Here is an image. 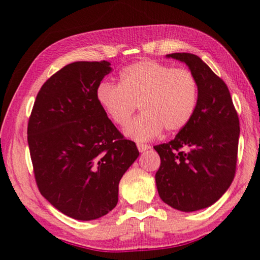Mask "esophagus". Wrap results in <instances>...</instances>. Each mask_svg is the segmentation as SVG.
Listing matches in <instances>:
<instances>
[{
	"label": "esophagus",
	"mask_w": 260,
	"mask_h": 260,
	"mask_svg": "<svg viewBox=\"0 0 260 260\" xmlns=\"http://www.w3.org/2000/svg\"><path fill=\"white\" fill-rule=\"evenodd\" d=\"M136 146H138V149H139L140 152H143V151L148 150V149H150V146H149V144H144V143H141V142L136 143Z\"/></svg>",
	"instance_id": "esophagus-1"
}]
</instances>
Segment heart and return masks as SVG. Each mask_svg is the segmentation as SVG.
Here are the masks:
<instances>
[{"mask_svg":"<svg viewBox=\"0 0 260 260\" xmlns=\"http://www.w3.org/2000/svg\"><path fill=\"white\" fill-rule=\"evenodd\" d=\"M199 87L187 69L155 60H140L122 70L119 85L102 82L96 90L101 108L114 124L124 126L138 110L143 112L126 126L127 136L136 141L153 139L183 129L195 112Z\"/></svg>","mask_w":260,"mask_h":260,"instance_id":"b5f03b06","label":"heart"}]
</instances>
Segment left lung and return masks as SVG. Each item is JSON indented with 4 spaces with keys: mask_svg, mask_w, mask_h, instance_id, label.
<instances>
[{
    "mask_svg": "<svg viewBox=\"0 0 260 260\" xmlns=\"http://www.w3.org/2000/svg\"><path fill=\"white\" fill-rule=\"evenodd\" d=\"M167 57L188 65L199 98L190 122L175 139L153 147L160 157L156 184L162 202L191 212L215 203L234 180L240 120L225 81L199 56L174 52Z\"/></svg>",
    "mask_w": 260,
    "mask_h": 260,
    "instance_id": "1",
    "label": "left lung"
}]
</instances>
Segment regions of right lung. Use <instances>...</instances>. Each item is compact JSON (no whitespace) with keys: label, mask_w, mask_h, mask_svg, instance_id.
<instances>
[{"label":"right lung","mask_w":260,"mask_h":260,"mask_svg":"<svg viewBox=\"0 0 260 260\" xmlns=\"http://www.w3.org/2000/svg\"><path fill=\"white\" fill-rule=\"evenodd\" d=\"M111 64L74 61L39 90L27 125L34 178L41 195L77 220H94L118 203L122 175L139 157L96 99Z\"/></svg>","instance_id":"right-lung-1"}]
</instances>
